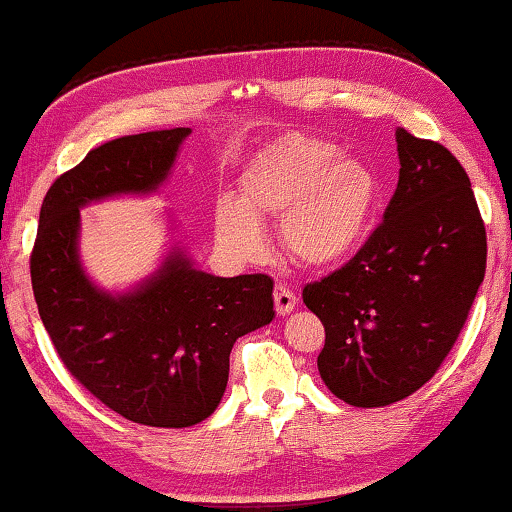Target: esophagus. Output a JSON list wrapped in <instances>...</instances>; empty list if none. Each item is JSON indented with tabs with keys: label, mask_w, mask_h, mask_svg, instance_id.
<instances>
[{
	"label": "esophagus",
	"mask_w": 512,
	"mask_h": 512,
	"mask_svg": "<svg viewBox=\"0 0 512 512\" xmlns=\"http://www.w3.org/2000/svg\"><path fill=\"white\" fill-rule=\"evenodd\" d=\"M273 301H276V310L282 317L296 308V294L287 285H282V282L273 287Z\"/></svg>",
	"instance_id": "obj_1"
}]
</instances>
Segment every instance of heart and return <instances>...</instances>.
Masks as SVG:
<instances>
[{
    "instance_id": "b5f03b06",
    "label": "heart",
    "mask_w": 512,
    "mask_h": 512,
    "mask_svg": "<svg viewBox=\"0 0 512 512\" xmlns=\"http://www.w3.org/2000/svg\"><path fill=\"white\" fill-rule=\"evenodd\" d=\"M379 183L370 165L338 156L331 142L280 137L250 160L234 200H220L213 227L220 246L255 257L262 220L280 218V243L305 266H331L361 243L375 213Z\"/></svg>"
}]
</instances>
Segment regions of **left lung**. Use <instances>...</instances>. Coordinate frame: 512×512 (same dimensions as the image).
Listing matches in <instances>:
<instances>
[{
  "mask_svg": "<svg viewBox=\"0 0 512 512\" xmlns=\"http://www.w3.org/2000/svg\"><path fill=\"white\" fill-rule=\"evenodd\" d=\"M398 188L365 246L303 303L322 319L317 368L335 398L386 407L434 377L485 278L471 181L444 144L398 128Z\"/></svg>",
  "mask_w": 512,
  "mask_h": 512,
  "instance_id": "obj_1",
  "label": "left lung"
}]
</instances>
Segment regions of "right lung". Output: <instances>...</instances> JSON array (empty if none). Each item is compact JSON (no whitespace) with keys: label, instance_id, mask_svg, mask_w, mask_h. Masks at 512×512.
<instances>
[{"label":"right lung","instance_id":"obj_1","mask_svg":"<svg viewBox=\"0 0 512 512\" xmlns=\"http://www.w3.org/2000/svg\"><path fill=\"white\" fill-rule=\"evenodd\" d=\"M190 128L126 135L91 149L45 195L32 250L38 315L66 370L105 407L151 427H190L223 400L236 338L271 324L273 280L218 278L179 246L121 294L80 262V209L163 186Z\"/></svg>","mask_w":512,"mask_h":512}]
</instances>
